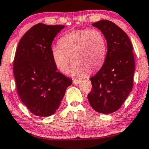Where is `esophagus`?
<instances>
[{"mask_svg": "<svg viewBox=\"0 0 149 149\" xmlns=\"http://www.w3.org/2000/svg\"><path fill=\"white\" fill-rule=\"evenodd\" d=\"M80 82H81V80H73V83L75 84V85H78V84H79Z\"/></svg>", "mask_w": 149, "mask_h": 149, "instance_id": "obj_1", "label": "esophagus"}]
</instances>
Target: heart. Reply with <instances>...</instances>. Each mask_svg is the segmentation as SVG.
<instances>
[{"mask_svg":"<svg viewBox=\"0 0 149 149\" xmlns=\"http://www.w3.org/2000/svg\"><path fill=\"white\" fill-rule=\"evenodd\" d=\"M60 46L51 48V55L55 67L66 73L71 62V73L80 77L90 73L103 65L106 54V39L101 30L78 29L69 32L59 40Z\"/></svg>","mask_w":149,"mask_h":149,"instance_id":"obj_1","label":"heart"}]
</instances>
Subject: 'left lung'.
Wrapping results in <instances>:
<instances>
[{
	"mask_svg": "<svg viewBox=\"0 0 149 149\" xmlns=\"http://www.w3.org/2000/svg\"><path fill=\"white\" fill-rule=\"evenodd\" d=\"M105 36L107 51L103 65L90 78L92 89L87 96L91 106L102 114L118 110L133 85L135 58L128 36L115 23L101 20L92 23Z\"/></svg>",
	"mask_w": 149,
	"mask_h": 149,
	"instance_id": "left-lung-1",
	"label": "left lung"
}]
</instances>
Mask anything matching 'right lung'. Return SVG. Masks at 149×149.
<instances>
[{
    "mask_svg": "<svg viewBox=\"0 0 149 149\" xmlns=\"http://www.w3.org/2000/svg\"><path fill=\"white\" fill-rule=\"evenodd\" d=\"M64 28L38 23L19 41L13 62L17 90L30 112L39 116L53 114L72 80L57 71L51 55L55 36Z\"/></svg>",
    "mask_w": 149,
    "mask_h": 149,
    "instance_id": "1",
    "label": "right lung"
}]
</instances>
